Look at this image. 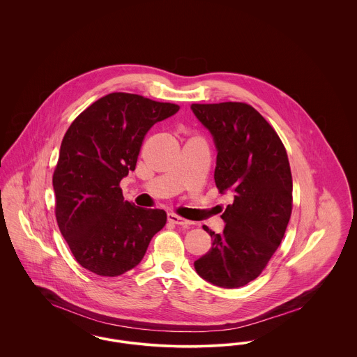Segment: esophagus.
<instances>
[{
  "mask_svg": "<svg viewBox=\"0 0 357 357\" xmlns=\"http://www.w3.org/2000/svg\"><path fill=\"white\" fill-rule=\"evenodd\" d=\"M167 220L171 223H175V225H179V226H190V225H192V222L187 221L185 218H182V217H179V215H176V214H174V213H170L169 215H167Z\"/></svg>",
  "mask_w": 357,
  "mask_h": 357,
  "instance_id": "obj_1",
  "label": "esophagus"
}]
</instances>
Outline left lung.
I'll list each match as a JSON object with an SVG mask.
<instances>
[{"label": "left lung", "mask_w": 357, "mask_h": 357, "mask_svg": "<svg viewBox=\"0 0 357 357\" xmlns=\"http://www.w3.org/2000/svg\"><path fill=\"white\" fill-rule=\"evenodd\" d=\"M217 147L215 185L233 195L222 220L223 233L194 262L213 285L241 288L266 268L288 226L293 181L287 150L264 116L246 102L191 104Z\"/></svg>", "instance_id": "obj_1"}]
</instances>
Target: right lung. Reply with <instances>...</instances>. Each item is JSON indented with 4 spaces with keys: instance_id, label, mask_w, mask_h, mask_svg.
I'll return each mask as SVG.
<instances>
[{
    "instance_id": "add662e5",
    "label": "right lung",
    "mask_w": 357,
    "mask_h": 357,
    "mask_svg": "<svg viewBox=\"0 0 357 357\" xmlns=\"http://www.w3.org/2000/svg\"><path fill=\"white\" fill-rule=\"evenodd\" d=\"M179 105L114 92L91 104L69 126L53 172L54 214L76 261L116 277L142 261L167 221L165 210L124 201L120 181L135 170L143 139Z\"/></svg>"
}]
</instances>
